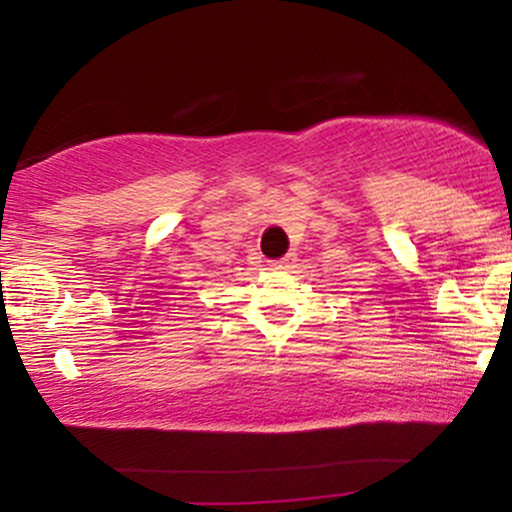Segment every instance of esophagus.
Listing matches in <instances>:
<instances>
[{
  "label": "esophagus",
  "mask_w": 512,
  "mask_h": 512,
  "mask_svg": "<svg viewBox=\"0 0 512 512\" xmlns=\"http://www.w3.org/2000/svg\"><path fill=\"white\" fill-rule=\"evenodd\" d=\"M293 262H296V257L286 255V257H281V260H272V262H269V267H272V269H291Z\"/></svg>",
  "instance_id": "1"
}]
</instances>
